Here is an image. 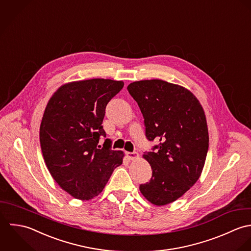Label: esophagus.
I'll list each match as a JSON object with an SVG mask.
<instances>
[{
	"mask_svg": "<svg viewBox=\"0 0 251 251\" xmlns=\"http://www.w3.org/2000/svg\"><path fill=\"white\" fill-rule=\"evenodd\" d=\"M126 155H127L128 159H130V160H135V159H137L139 157V153L138 152H127Z\"/></svg>",
	"mask_w": 251,
	"mask_h": 251,
	"instance_id": "1",
	"label": "esophagus"
}]
</instances>
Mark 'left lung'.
<instances>
[{"label": "left lung", "instance_id": "8db88e82", "mask_svg": "<svg viewBox=\"0 0 251 251\" xmlns=\"http://www.w3.org/2000/svg\"><path fill=\"white\" fill-rule=\"evenodd\" d=\"M145 118V152L151 180L140 185L145 198L165 205L180 198L199 179L208 150V131L200 101L188 89L161 79L135 81L127 87Z\"/></svg>", "mask_w": 251, "mask_h": 251}]
</instances>
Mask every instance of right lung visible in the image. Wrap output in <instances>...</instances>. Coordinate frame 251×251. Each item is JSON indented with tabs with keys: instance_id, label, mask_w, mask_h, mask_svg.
<instances>
[{
	"instance_id": "right-lung-1",
	"label": "right lung",
	"mask_w": 251,
	"mask_h": 251,
	"mask_svg": "<svg viewBox=\"0 0 251 251\" xmlns=\"http://www.w3.org/2000/svg\"><path fill=\"white\" fill-rule=\"evenodd\" d=\"M123 81L92 78L66 83L52 95L40 127L47 167L58 185L78 200H90L104 188L124 153L110 150L101 123L105 106Z\"/></svg>"
}]
</instances>
